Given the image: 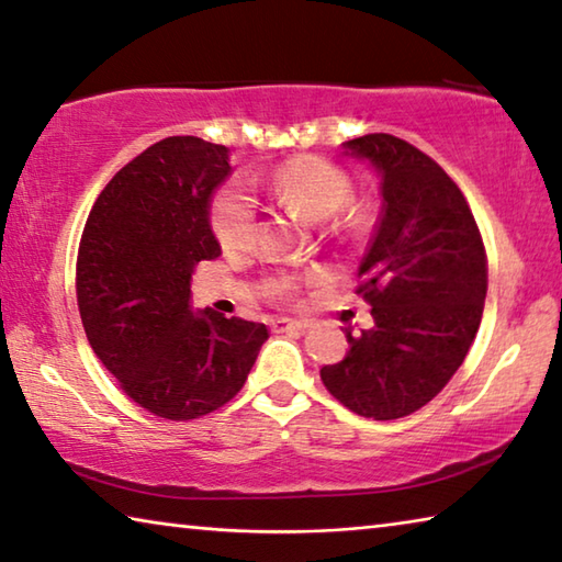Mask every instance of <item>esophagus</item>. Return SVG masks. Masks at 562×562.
Returning <instances> with one entry per match:
<instances>
[{"label": "esophagus", "instance_id": "1", "mask_svg": "<svg viewBox=\"0 0 562 562\" xmlns=\"http://www.w3.org/2000/svg\"><path fill=\"white\" fill-rule=\"evenodd\" d=\"M271 328L276 334H281V330H306L308 328V321H296V318H273L271 321Z\"/></svg>", "mask_w": 562, "mask_h": 562}]
</instances>
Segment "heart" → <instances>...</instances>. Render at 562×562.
<instances>
[{"label":"heart","instance_id":"heart-1","mask_svg":"<svg viewBox=\"0 0 562 562\" xmlns=\"http://www.w3.org/2000/svg\"><path fill=\"white\" fill-rule=\"evenodd\" d=\"M249 191H263L283 206L299 209L311 218H328L341 211L351 196V179L334 161L314 154H299L283 161L271 173L246 177ZM211 228L226 251H244L259 234L256 201L238 183H228L211 204ZM279 291H293V281H279Z\"/></svg>","mask_w":562,"mask_h":562}]
</instances>
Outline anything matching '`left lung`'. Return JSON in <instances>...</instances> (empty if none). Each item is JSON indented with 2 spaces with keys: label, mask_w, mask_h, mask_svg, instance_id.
Listing matches in <instances>:
<instances>
[{
  "label": "left lung",
  "mask_w": 562,
  "mask_h": 562,
  "mask_svg": "<svg viewBox=\"0 0 562 562\" xmlns=\"http://www.w3.org/2000/svg\"><path fill=\"white\" fill-rule=\"evenodd\" d=\"M381 177V216L358 269L373 328L346 330L344 361L321 381L373 420L411 416L461 368L483 316L488 256L463 191L416 146L391 134L346 142Z\"/></svg>",
  "instance_id": "8db88e82"
}]
</instances>
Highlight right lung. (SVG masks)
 Masks as SVG:
<instances>
[{"instance_id": "right-lung-1", "label": "right lung", "mask_w": 562, "mask_h": 562, "mask_svg": "<svg viewBox=\"0 0 562 562\" xmlns=\"http://www.w3.org/2000/svg\"><path fill=\"white\" fill-rule=\"evenodd\" d=\"M228 149L169 136L114 173L81 232L77 303L89 346L136 406L194 420L241 391L263 324L191 311V273L221 254L209 224Z\"/></svg>"}]
</instances>
